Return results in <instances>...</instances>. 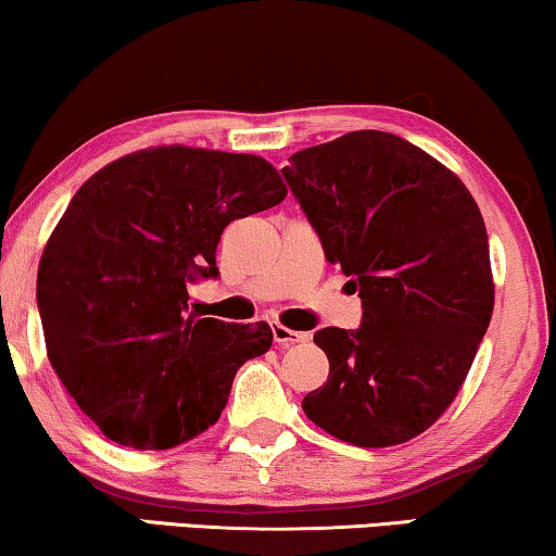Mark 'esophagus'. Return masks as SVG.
<instances>
[{
    "mask_svg": "<svg viewBox=\"0 0 556 556\" xmlns=\"http://www.w3.org/2000/svg\"><path fill=\"white\" fill-rule=\"evenodd\" d=\"M273 339H276V344H280V346H293V344H301V341H306L308 337L301 331L286 329V326H280V324H273Z\"/></svg>",
    "mask_w": 556,
    "mask_h": 556,
    "instance_id": "1",
    "label": "esophagus"
}]
</instances>
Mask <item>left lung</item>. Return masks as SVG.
Here are the masks:
<instances>
[{
  "instance_id": "8db88e82",
  "label": "left lung",
  "mask_w": 556,
  "mask_h": 556,
  "mask_svg": "<svg viewBox=\"0 0 556 556\" xmlns=\"http://www.w3.org/2000/svg\"><path fill=\"white\" fill-rule=\"evenodd\" d=\"M283 179L326 261L359 291V329H321L329 382L303 413L362 447L428 430L493 314L489 235L463 181L394 134L354 131L288 159Z\"/></svg>"
}]
</instances>
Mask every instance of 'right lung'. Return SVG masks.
Here are the masks:
<instances>
[{"label": "right lung", "instance_id": "obj_1", "mask_svg": "<svg viewBox=\"0 0 556 556\" xmlns=\"http://www.w3.org/2000/svg\"><path fill=\"white\" fill-rule=\"evenodd\" d=\"M261 156L162 147L103 166L67 204L37 270L52 369L113 443L166 451L219 420L268 324L189 314L232 219L283 202Z\"/></svg>", "mask_w": 556, "mask_h": 556}]
</instances>
